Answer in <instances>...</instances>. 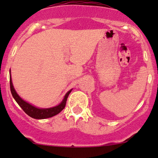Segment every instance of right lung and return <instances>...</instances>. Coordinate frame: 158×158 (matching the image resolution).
Listing matches in <instances>:
<instances>
[{"label": "right lung", "mask_w": 158, "mask_h": 158, "mask_svg": "<svg viewBox=\"0 0 158 158\" xmlns=\"http://www.w3.org/2000/svg\"><path fill=\"white\" fill-rule=\"evenodd\" d=\"M10 83L11 93H12V97L15 99V100L17 102L18 104L19 105L20 107L22 108L23 111H24L27 115H29L30 117H31L32 118L34 119L50 118V117H53V116L56 115V114L60 113L61 110L64 108L69 94H70V93L72 90H69L68 93L66 94V95L64 96V99H63L62 102H61L59 106L53 107V108H44V109H42V108H35V106H32V105L29 104L28 102L23 100V99L18 95V94L16 93L15 89H14L13 85H12V79H11V75L10 77Z\"/></svg>", "instance_id": "right-lung-1"}]
</instances>
